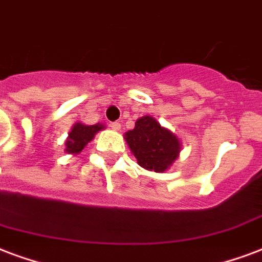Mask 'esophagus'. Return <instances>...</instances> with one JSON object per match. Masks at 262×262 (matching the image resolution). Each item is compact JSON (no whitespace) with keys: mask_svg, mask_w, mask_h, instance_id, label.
Listing matches in <instances>:
<instances>
[{"mask_svg":"<svg viewBox=\"0 0 262 262\" xmlns=\"http://www.w3.org/2000/svg\"><path fill=\"white\" fill-rule=\"evenodd\" d=\"M110 127L114 129V130H119V129H121V123H119V122H111V123H110Z\"/></svg>","mask_w":262,"mask_h":262,"instance_id":"obj_1","label":"esophagus"}]
</instances>
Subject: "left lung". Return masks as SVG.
<instances>
[{"instance_id": "obj_1", "label": "left lung", "mask_w": 262, "mask_h": 262, "mask_svg": "<svg viewBox=\"0 0 262 262\" xmlns=\"http://www.w3.org/2000/svg\"><path fill=\"white\" fill-rule=\"evenodd\" d=\"M137 164L148 170L164 172L178 158L180 144L178 137L160 125L152 116L137 119L133 130L125 135Z\"/></svg>"}]
</instances>
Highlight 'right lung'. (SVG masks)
<instances>
[{
  "label": "right lung",
  "instance_id": "1",
  "mask_svg": "<svg viewBox=\"0 0 262 262\" xmlns=\"http://www.w3.org/2000/svg\"><path fill=\"white\" fill-rule=\"evenodd\" d=\"M104 129L102 125H92L86 126L83 123H76V125L72 127V132L69 133V137L67 140V152L69 154H77L86 147L89 141L92 140L97 132Z\"/></svg>",
  "mask_w": 262,
  "mask_h": 262
}]
</instances>
